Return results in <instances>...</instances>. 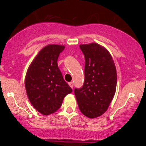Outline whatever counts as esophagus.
I'll return each mask as SVG.
<instances>
[{
	"label": "esophagus",
	"instance_id": "esophagus-1",
	"mask_svg": "<svg viewBox=\"0 0 146 146\" xmlns=\"http://www.w3.org/2000/svg\"><path fill=\"white\" fill-rule=\"evenodd\" d=\"M68 84H69V85L70 86V88H73V82H70Z\"/></svg>",
	"mask_w": 146,
	"mask_h": 146
}]
</instances>
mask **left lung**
Wrapping results in <instances>:
<instances>
[{"label": "left lung", "mask_w": 146, "mask_h": 146, "mask_svg": "<svg viewBox=\"0 0 146 146\" xmlns=\"http://www.w3.org/2000/svg\"><path fill=\"white\" fill-rule=\"evenodd\" d=\"M85 56V80L74 94L80 111L88 118H96L107 110L114 96L117 76L110 52L96 43L80 45Z\"/></svg>", "instance_id": "obj_1"}]
</instances>
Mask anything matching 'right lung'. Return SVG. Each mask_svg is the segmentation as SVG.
<instances>
[{
  "label": "right lung",
  "instance_id": "1",
  "mask_svg": "<svg viewBox=\"0 0 146 146\" xmlns=\"http://www.w3.org/2000/svg\"><path fill=\"white\" fill-rule=\"evenodd\" d=\"M64 46L49 44L39 52L25 77V88L32 105L39 112L48 115L61 107L64 98L72 92L57 64Z\"/></svg>",
  "mask_w": 146,
  "mask_h": 146
}]
</instances>
